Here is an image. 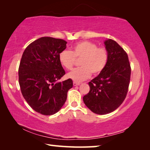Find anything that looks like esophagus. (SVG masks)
<instances>
[{
	"label": "esophagus",
	"instance_id": "esophagus-1",
	"mask_svg": "<svg viewBox=\"0 0 150 150\" xmlns=\"http://www.w3.org/2000/svg\"><path fill=\"white\" fill-rule=\"evenodd\" d=\"M80 85V83L76 82V81H73V85H74V86H77V85Z\"/></svg>",
	"mask_w": 150,
	"mask_h": 150
}]
</instances>
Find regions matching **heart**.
Segmentation results:
<instances>
[{"label":"heart","instance_id":"1","mask_svg":"<svg viewBox=\"0 0 150 150\" xmlns=\"http://www.w3.org/2000/svg\"><path fill=\"white\" fill-rule=\"evenodd\" d=\"M108 52L104 47H98L95 43L83 41L76 44L72 51L63 50L59 53V60L63 67L71 70L76 59H81V67L67 74V77L80 82L89 78L91 73L98 75L103 71L108 62Z\"/></svg>","mask_w":150,"mask_h":150}]
</instances>
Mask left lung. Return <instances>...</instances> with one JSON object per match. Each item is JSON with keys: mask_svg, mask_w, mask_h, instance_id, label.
Returning a JSON list of instances; mask_svg holds the SVG:
<instances>
[{"mask_svg": "<svg viewBox=\"0 0 150 150\" xmlns=\"http://www.w3.org/2000/svg\"><path fill=\"white\" fill-rule=\"evenodd\" d=\"M108 52L105 69L88 85L90 91L83 96L85 105L98 115L115 110L126 98L130 81L131 67L127 53L115 40L105 42Z\"/></svg>", "mask_w": 150, "mask_h": 150, "instance_id": "left-lung-1", "label": "left lung"}]
</instances>
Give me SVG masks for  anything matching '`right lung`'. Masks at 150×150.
<instances>
[{
    "label": "right lung",
    "instance_id": "add662e5",
    "mask_svg": "<svg viewBox=\"0 0 150 150\" xmlns=\"http://www.w3.org/2000/svg\"><path fill=\"white\" fill-rule=\"evenodd\" d=\"M67 43L54 38H40L28 45L20 60L21 93L33 110L43 115L57 112L67 100L68 91L73 87L71 79L57 82L65 74L59 54Z\"/></svg>",
    "mask_w": 150,
    "mask_h": 150
}]
</instances>
